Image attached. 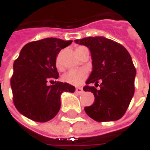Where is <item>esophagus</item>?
<instances>
[{"mask_svg":"<svg viewBox=\"0 0 150 150\" xmlns=\"http://www.w3.org/2000/svg\"><path fill=\"white\" fill-rule=\"evenodd\" d=\"M75 92L78 93V94H82V93L83 92V88H77L75 89Z\"/></svg>","mask_w":150,"mask_h":150,"instance_id":"34e87169","label":"esophagus"}]
</instances>
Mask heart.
<instances>
[{
    "label": "heart",
    "mask_w": 150,
    "mask_h": 150,
    "mask_svg": "<svg viewBox=\"0 0 150 150\" xmlns=\"http://www.w3.org/2000/svg\"><path fill=\"white\" fill-rule=\"evenodd\" d=\"M86 49L83 46H78L76 48V53L77 54L79 51H81L82 50ZM56 67L59 70H62V65L61 62V53H59L58 55L56 57L55 59ZM88 76V71L84 69H79V70H71L67 73H66L63 75L62 79L63 81L69 84L74 85V86H79L83 83V82L84 81L85 79Z\"/></svg>",
    "instance_id": "obj_1"
}]
</instances>
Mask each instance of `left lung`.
Listing matches in <instances>:
<instances>
[{
  "label": "left lung",
  "instance_id": "8db88e82",
  "mask_svg": "<svg viewBox=\"0 0 150 150\" xmlns=\"http://www.w3.org/2000/svg\"><path fill=\"white\" fill-rule=\"evenodd\" d=\"M91 52L92 71L83 91L94 94L92 105L85 107L86 113L98 122L120 119L134 95L136 69L128 50L119 43L101 36L75 40Z\"/></svg>",
  "mask_w": 150,
  "mask_h": 150
}]
</instances>
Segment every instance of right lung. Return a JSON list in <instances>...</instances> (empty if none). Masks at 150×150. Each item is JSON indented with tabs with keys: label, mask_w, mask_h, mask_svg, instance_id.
<instances>
[{
	"label": "right lung",
	"mask_w": 150,
	"mask_h": 150,
	"mask_svg": "<svg viewBox=\"0 0 150 150\" xmlns=\"http://www.w3.org/2000/svg\"><path fill=\"white\" fill-rule=\"evenodd\" d=\"M72 41L47 38L27 43L13 62L11 84L13 103L19 112L37 122H46L59 112L60 97L75 88L67 83L54 82L59 78L55 64L60 50ZM50 81L52 85L48 84Z\"/></svg>",
	"instance_id": "obj_1"
}]
</instances>
